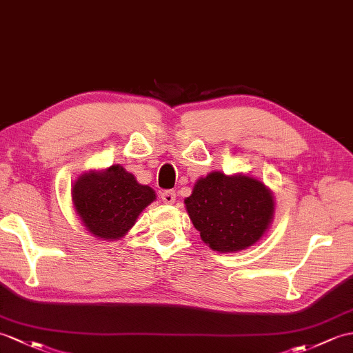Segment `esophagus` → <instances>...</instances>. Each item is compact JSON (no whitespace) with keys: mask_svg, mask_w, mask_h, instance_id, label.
Here are the masks:
<instances>
[{"mask_svg":"<svg viewBox=\"0 0 353 353\" xmlns=\"http://www.w3.org/2000/svg\"><path fill=\"white\" fill-rule=\"evenodd\" d=\"M161 199L163 203L167 204H173L176 201V192L173 190H167L161 192Z\"/></svg>","mask_w":353,"mask_h":353,"instance_id":"1","label":"esophagus"}]
</instances>
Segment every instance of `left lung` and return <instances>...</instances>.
<instances>
[{"label": "left lung", "instance_id": "1", "mask_svg": "<svg viewBox=\"0 0 353 353\" xmlns=\"http://www.w3.org/2000/svg\"><path fill=\"white\" fill-rule=\"evenodd\" d=\"M185 204L203 242L219 252L251 247L274 215V196L260 180L218 171L201 177Z\"/></svg>", "mask_w": 353, "mask_h": 353}]
</instances>
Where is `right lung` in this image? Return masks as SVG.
<instances>
[{
  "label": "right lung",
  "instance_id": "add662e5",
  "mask_svg": "<svg viewBox=\"0 0 353 353\" xmlns=\"http://www.w3.org/2000/svg\"><path fill=\"white\" fill-rule=\"evenodd\" d=\"M154 196L150 186L139 185L121 165L81 176L72 190L79 218L90 233L102 239L125 236Z\"/></svg>",
  "mask_w": 353,
  "mask_h": 353
}]
</instances>
